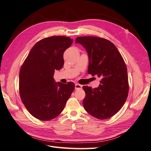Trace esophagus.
Wrapping results in <instances>:
<instances>
[{
	"mask_svg": "<svg viewBox=\"0 0 151 151\" xmlns=\"http://www.w3.org/2000/svg\"><path fill=\"white\" fill-rule=\"evenodd\" d=\"M82 88V85L78 84V83H76L75 85V89L76 90H79V89H81Z\"/></svg>",
	"mask_w": 151,
	"mask_h": 151,
	"instance_id": "esophagus-1",
	"label": "esophagus"
}]
</instances>
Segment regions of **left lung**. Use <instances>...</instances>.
Listing matches in <instances>:
<instances>
[{
  "label": "left lung",
  "instance_id": "obj_1",
  "mask_svg": "<svg viewBox=\"0 0 151 151\" xmlns=\"http://www.w3.org/2000/svg\"><path fill=\"white\" fill-rule=\"evenodd\" d=\"M88 53V72L101 78L98 88L83 86L86 96L83 104L86 111L100 119H108L122 109L129 92L127 68L118 50L112 42L98 37H78Z\"/></svg>",
  "mask_w": 151,
  "mask_h": 151
}]
</instances>
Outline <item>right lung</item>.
I'll use <instances>...</instances> for the list:
<instances>
[{
    "mask_svg": "<svg viewBox=\"0 0 151 151\" xmlns=\"http://www.w3.org/2000/svg\"><path fill=\"white\" fill-rule=\"evenodd\" d=\"M73 40L52 36L38 41L30 50L19 72V93L31 114L42 121L58 116L75 88L72 82L55 83V70L64 65L63 53Z\"/></svg>",
    "mask_w": 151,
    "mask_h": 151,
    "instance_id": "right-lung-1",
    "label": "right lung"
}]
</instances>
